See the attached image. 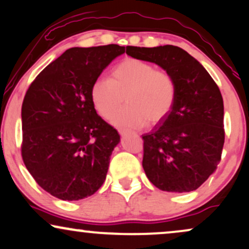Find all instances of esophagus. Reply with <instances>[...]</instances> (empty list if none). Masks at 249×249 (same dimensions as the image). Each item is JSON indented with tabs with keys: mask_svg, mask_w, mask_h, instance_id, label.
Returning a JSON list of instances; mask_svg holds the SVG:
<instances>
[{
	"mask_svg": "<svg viewBox=\"0 0 249 249\" xmlns=\"http://www.w3.org/2000/svg\"><path fill=\"white\" fill-rule=\"evenodd\" d=\"M118 132H119V134H121V135H125V134L130 133V132H128V130H126V128H118Z\"/></svg>",
	"mask_w": 249,
	"mask_h": 249,
	"instance_id": "obj_1",
	"label": "esophagus"
}]
</instances>
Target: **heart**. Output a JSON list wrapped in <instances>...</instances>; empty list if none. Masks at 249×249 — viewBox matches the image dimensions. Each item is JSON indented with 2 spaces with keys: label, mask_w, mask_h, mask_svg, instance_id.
Masks as SVG:
<instances>
[{
  "label": "heart",
  "mask_w": 249,
  "mask_h": 249,
  "mask_svg": "<svg viewBox=\"0 0 249 249\" xmlns=\"http://www.w3.org/2000/svg\"><path fill=\"white\" fill-rule=\"evenodd\" d=\"M177 83L170 72L156 69L150 62L125 58L111 71V79L99 78L91 89V100L102 118L110 119L124 97L127 105L112 119L115 125L143 127L150 121L165 119L177 100Z\"/></svg>",
  "instance_id": "heart-1"
}]
</instances>
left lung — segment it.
I'll return each instance as SVG.
<instances>
[{
  "mask_svg": "<svg viewBox=\"0 0 249 249\" xmlns=\"http://www.w3.org/2000/svg\"><path fill=\"white\" fill-rule=\"evenodd\" d=\"M126 53L160 66L173 76L178 89L167 117L142 135L145 175L160 190H196L216 170L223 149L220 89L206 69L178 46H128Z\"/></svg>",
  "mask_w": 249,
  "mask_h": 249,
  "instance_id": "1",
  "label": "left lung"
}]
</instances>
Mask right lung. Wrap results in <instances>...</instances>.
<instances>
[{
    "mask_svg": "<svg viewBox=\"0 0 249 249\" xmlns=\"http://www.w3.org/2000/svg\"><path fill=\"white\" fill-rule=\"evenodd\" d=\"M124 52L117 44L68 49L26 92L22 160L36 183L59 199L91 196L106 180L119 134L97 114L91 89Z\"/></svg>",
    "mask_w": 249,
    "mask_h": 249,
    "instance_id": "1",
    "label": "right lung"
}]
</instances>
